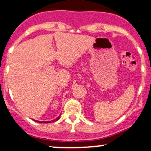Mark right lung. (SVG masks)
Instances as JSON below:
<instances>
[{
  "mask_svg": "<svg viewBox=\"0 0 151 151\" xmlns=\"http://www.w3.org/2000/svg\"><path fill=\"white\" fill-rule=\"evenodd\" d=\"M60 119V116H58V117L57 118H56V119H55V120H53V121H37L38 123H52V122H55V121H57L58 120H59Z\"/></svg>",
  "mask_w": 151,
  "mask_h": 151,
  "instance_id": "right-lung-1",
  "label": "right lung"
}]
</instances>
